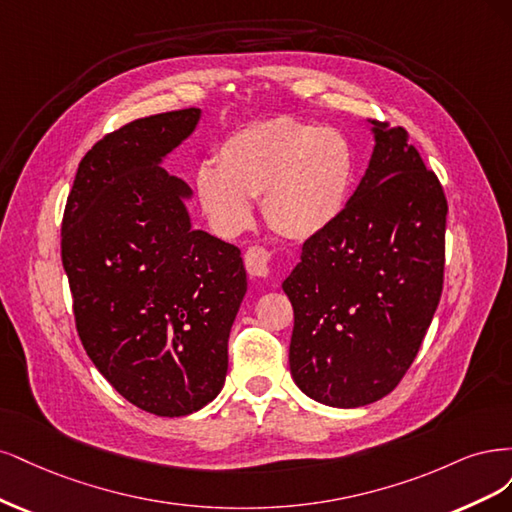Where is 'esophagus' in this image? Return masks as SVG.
<instances>
[{"label":"esophagus","instance_id":"obj_1","mask_svg":"<svg viewBox=\"0 0 512 512\" xmlns=\"http://www.w3.org/2000/svg\"><path fill=\"white\" fill-rule=\"evenodd\" d=\"M244 266L253 278H263L270 272V253L261 246H251L249 251L244 253Z\"/></svg>","mask_w":512,"mask_h":512}]
</instances>
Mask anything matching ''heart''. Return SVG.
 <instances>
[{"label": "heart", "mask_w": 512, "mask_h": 512, "mask_svg": "<svg viewBox=\"0 0 512 512\" xmlns=\"http://www.w3.org/2000/svg\"><path fill=\"white\" fill-rule=\"evenodd\" d=\"M217 168L195 172V195L217 232L236 236L253 221V197L276 234L308 240L332 227L349 202L355 153L338 129L274 117L227 136Z\"/></svg>", "instance_id": "b5f03b06"}]
</instances>
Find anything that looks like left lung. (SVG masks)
<instances>
[{"label": "left lung", "mask_w": 512, "mask_h": 512, "mask_svg": "<svg viewBox=\"0 0 512 512\" xmlns=\"http://www.w3.org/2000/svg\"><path fill=\"white\" fill-rule=\"evenodd\" d=\"M374 153L340 219L308 238L283 283L293 306L289 368L336 408L391 393L415 361L444 283L447 197L404 127L368 119Z\"/></svg>", "instance_id": "8db88e82"}]
</instances>
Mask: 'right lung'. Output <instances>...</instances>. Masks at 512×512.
Masks as SVG:
<instances>
[{"label": "right lung", "instance_id": "right-lung-1", "mask_svg": "<svg viewBox=\"0 0 512 512\" xmlns=\"http://www.w3.org/2000/svg\"><path fill=\"white\" fill-rule=\"evenodd\" d=\"M200 108L136 119L78 163L61 223L82 346L127 402L185 417L217 398L246 293L240 249L191 229L185 180L159 163Z\"/></svg>", "mask_w": 512, "mask_h": 512}]
</instances>
